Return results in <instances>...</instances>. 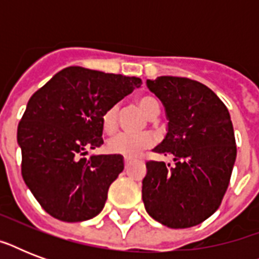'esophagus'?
Listing matches in <instances>:
<instances>
[{"mask_svg":"<svg viewBox=\"0 0 259 259\" xmlns=\"http://www.w3.org/2000/svg\"><path fill=\"white\" fill-rule=\"evenodd\" d=\"M123 164H125V169H129L130 164H132V160H130V158H125V160H123Z\"/></svg>","mask_w":259,"mask_h":259,"instance_id":"34e87169","label":"esophagus"}]
</instances>
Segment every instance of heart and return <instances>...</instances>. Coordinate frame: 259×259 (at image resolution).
<instances>
[{"instance_id":"obj_1","label":"heart","mask_w":259,"mask_h":259,"mask_svg":"<svg viewBox=\"0 0 259 259\" xmlns=\"http://www.w3.org/2000/svg\"><path fill=\"white\" fill-rule=\"evenodd\" d=\"M137 105L148 118H153L160 113V105L153 97H141L137 101ZM118 113H119V106L113 105L102 115V126L106 133H113L117 129ZM153 144V137L149 134L130 136V134L119 133L107 141V150L111 154H117L126 158H136L144 150L152 148Z\"/></svg>"}]
</instances>
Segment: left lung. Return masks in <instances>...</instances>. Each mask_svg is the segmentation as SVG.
<instances>
[{"mask_svg":"<svg viewBox=\"0 0 259 259\" xmlns=\"http://www.w3.org/2000/svg\"><path fill=\"white\" fill-rule=\"evenodd\" d=\"M146 86L168 119L165 137L153 150L175 161L146 164V212L170 229L200 225L219 208L237 158L229 110L212 90L192 79L158 76Z\"/></svg>","mask_w":259,"mask_h":259,"instance_id":"8db88e82","label":"left lung"}]
</instances>
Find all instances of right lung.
Here are the masks:
<instances>
[{
	"label": "right lung",
	"mask_w": 259,
	"mask_h": 259,
	"mask_svg": "<svg viewBox=\"0 0 259 259\" xmlns=\"http://www.w3.org/2000/svg\"><path fill=\"white\" fill-rule=\"evenodd\" d=\"M142 80L67 67L30 97L18 123L22 179L42 208L63 222H83L105 207L123 157L93 154L103 144L102 115Z\"/></svg>",
	"instance_id": "add662e5"
}]
</instances>
